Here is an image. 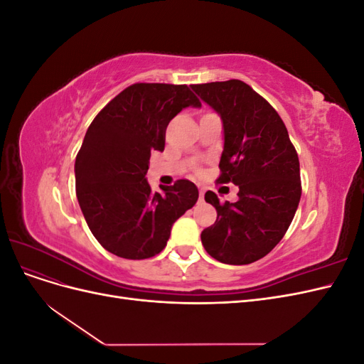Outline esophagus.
<instances>
[{
    "label": "esophagus",
    "instance_id": "esophagus-1",
    "mask_svg": "<svg viewBox=\"0 0 364 364\" xmlns=\"http://www.w3.org/2000/svg\"><path fill=\"white\" fill-rule=\"evenodd\" d=\"M203 194H205V193L200 190V193H199V200H200V202L203 200Z\"/></svg>",
    "mask_w": 364,
    "mask_h": 364
}]
</instances>
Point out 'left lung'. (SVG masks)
Listing matches in <instances>:
<instances>
[{
	"label": "left lung",
	"instance_id": "8db88e82",
	"mask_svg": "<svg viewBox=\"0 0 364 364\" xmlns=\"http://www.w3.org/2000/svg\"><path fill=\"white\" fill-rule=\"evenodd\" d=\"M222 118L218 181L238 186V200L220 203L215 223L202 230L205 250L223 264L258 261L282 240L301 200L299 158L278 112L241 80L191 85Z\"/></svg>",
	"mask_w": 364,
	"mask_h": 364
}]
</instances>
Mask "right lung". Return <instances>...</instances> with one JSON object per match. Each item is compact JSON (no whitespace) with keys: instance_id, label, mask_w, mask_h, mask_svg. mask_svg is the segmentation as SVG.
I'll list each match as a JSON object with an SVG mask.
<instances>
[{"instance_id":"add662e5","label":"right lung","mask_w":364,"mask_h":364,"mask_svg":"<svg viewBox=\"0 0 364 364\" xmlns=\"http://www.w3.org/2000/svg\"><path fill=\"white\" fill-rule=\"evenodd\" d=\"M200 107L186 85L135 83L109 102L87 127L75 158V194L92 235L107 252L146 259L167 246L171 226L199 199L181 179L151 191V151H164L165 130L185 107Z\"/></svg>"}]
</instances>
